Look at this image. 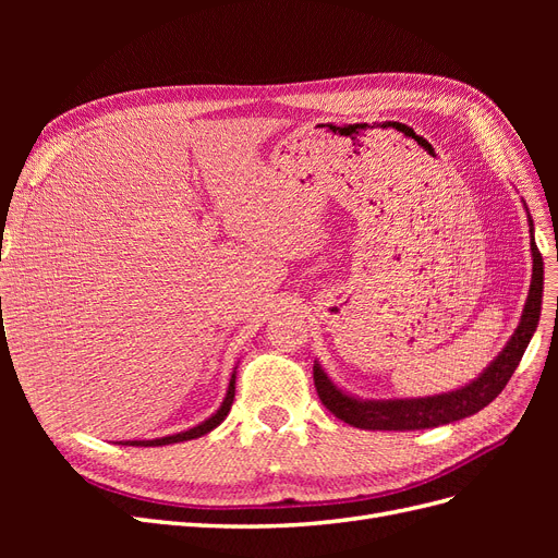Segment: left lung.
Returning <instances> with one entry per match:
<instances>
[{
  "label": "left lung",
  "mask_w": 558,
  "mask_h": 558,
  "mask_svg": "<svg viewBox=\"0 0 558 558\" xmlns=\"http://www.w3.org/2000/svg\"><path fill=\"white\" fill-rule=\"evenodd\" d=\"M531 238H533V221L529 216ZM533 253V277H531V291L523 305V314L514 335L510 337L508 347H505L498 359L488 365L484 373L459 391L428 396V398H404V400H359L342 393L328 375L314 363V386L320 402L326 404L337 418L344 424L365 428V430H424L451 424V421L465 418L470 414H477L484 410L488 402L496 400L498 393L505 388L514 375V369L526 351L531 337L537 328L539 310H543V286H545V267L543 256H539L535 240H531Z\"/></svg>",
  "instance_id": "obj_1"
}]
</instances>
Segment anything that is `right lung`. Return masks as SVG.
Returning <instances> with one entry per match:
<instances>
[{
	"label": "right lung",
	"instance_id": "right-lung-1",
	"mask_svg": "<svg viewBox=\"0 0 558 558\" xmlns=\"http://www.w3.org/2000/svg\"><path fill=\"white\" fill-rule=\"evenodd\" d=\"M232 400H234V375L230 379V386H228V393H226V400L221 408H218L216 414H211L207 421H202L199 426L191 428V430H183V433H177V435H167V437H158V440H128V442H121V445H132V447H162V445H174V442H185V440H195V437H202L207 435L209 430H214L221 421L228 416L230 408H232Z\"/></svg>",
	"mask_w": 558,
	"mask_h": 558
}]
</instances>
